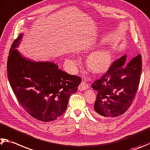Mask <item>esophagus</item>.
Instances as JSON below:
<instances>
[{
  "instance_id": "esophagus-1",
  "label": "esophagus",
  "mask_w": 150,
  "mask_h": 150,
  "mask_svg": "<svg viewBox=\"0 0 150 150\" xmlns=\"http://www.w3.org/2000/svg\"><path fill=\"white\" fill-rule=\"evenodd\" d=\"M89 88V85L88 84H87L85 81H82V82L81 83V84H79V86L78 87V89L79 91H84V90H86V88Z\"/></svg>"
}]
</instances>
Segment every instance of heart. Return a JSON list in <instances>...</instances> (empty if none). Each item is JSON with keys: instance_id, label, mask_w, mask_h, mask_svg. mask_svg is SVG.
Instances as JSON below:
<instances>
[{"instance_id": "1", "label": "heart", "mask_w": 150, "mask_h": 150, "mask_svg": "<svg viewBox=\"0 0 150 150\" xmlns=\"http://www.w3.org/2000/svg\"><path fill=\"white\" fill-rule=\"evenodd\" d=\"M111 55L106 50L94 52L89 56L88 63L90 69L94 72H102L109 67Z\"/></svg>"}]
</instances>
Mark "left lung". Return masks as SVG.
<instances>
[{"mask_svg": "<svg viewBox=\"0 0 150 150\" xmlns=\"http://www.w3.org/2000/svg\"><path fill=\"white\" fill-rule=\"evenodd\" d=\"M126 59L124 55L113 62L108 71L92 84L98 92L94 112L100 118L122 115L134 100L140 80L142 56L138 54L127 65Z\"/></svg>", "mask_w": 150, "mask_h": 150, "instance_id": "left-lung-1", "label": "left lung"}]
</instances>
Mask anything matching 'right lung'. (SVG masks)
<instances>
[{"mask_svg":"<svg viewBox=\"0 0 150 150\" xmlns=\"http://www.w3.org/2000/svg\"><path fill=\"white\" fill-rule=\"evenodd\" d=\"M23 35L11 46L7 74L13 93L33 117L43 122L62 115L71 95L77 92L81 78L59 69L53 62H33L16 50Z\"/></svg>","mask_w":150,"mask_h":150,"instance_id":"right-lung-1","label":"right lung"}]
</instances>
